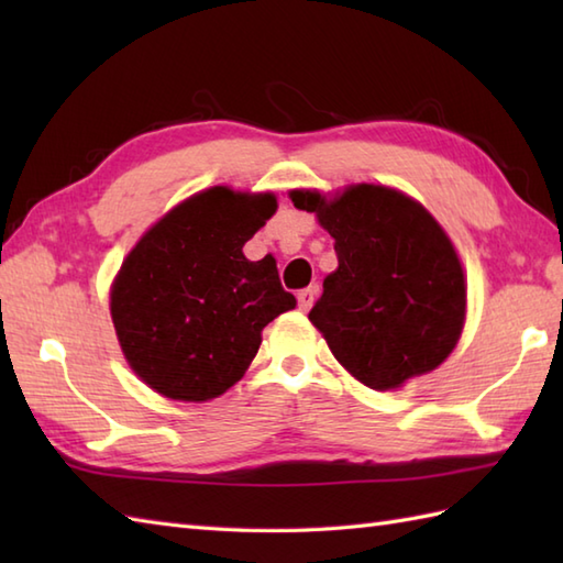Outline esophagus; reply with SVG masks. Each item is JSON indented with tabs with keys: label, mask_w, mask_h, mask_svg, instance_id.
I'll list each match as a JSON object with an SVG mask.
<instances>
[{
	"label": "esophagus",
	"mask_w": 563,
	"mask_h": 563,
	"mask_svg": "<svg viewBox=\"0 0 563 563\" xmlns=\"http://www.w3.org/2000/svg\"><path fill=\"white\" fill-rule=\"evenodd\" d=\"M317 288H305V290H300V295H297V302H300V309L302 312H309V309H312V305H314V300H317Z\"/></svg>",
	"instance_id": "1"
}]
</instances>
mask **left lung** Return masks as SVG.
<instances>
[{
    "mask_svg": "<svg viewBox=\"0 0 563 563\" xmlns=\"http://www.w3.org/2000/svg\"><path fill=\"white\" fill-rule=\"evenodd\" d=\"M288 196L333 236L339 268L309 312L333 357L375 391H397L445 363L464 329L466 275L433 214L382 184Z\"/></svg>",
    "mask_w": 563,
    "mask_h": 563,
    "instance_id": "obj_1",
    "label": "left lung"
}]
</instances>
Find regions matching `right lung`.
<instances>
[{
    "mask_svg": "<svg viewBox=\"0 0 563 563\" xmlns=\"http://www.w3.org/2000/svg\"><path fill=\"white\" fill-rule=\"evenodd\" d=\"M278 210L271 190L210 186L137 239L111 283L109 307L130 369L174 401H210L244 377L261 331L295 309L273 258L244 244Z\"/></svg>",
    "mask_w": 563,
    "mask_h": 563,
    "instance_id": "obj_1",
    "label": "right lung"
}]
</instances>
